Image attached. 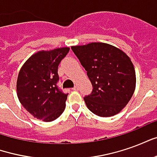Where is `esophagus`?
<instances>
[{
  "label": "esophagus",
  "mask_w": 157,
  "mask_h": 157,
  "mask_svg": "<svg viewBox=\"0 0 157 157\" xmlns=\"http://www.w3.org/2000/svg\"><path fill=\"white\" fill-rule=\"evenodd\" d=\"M73 90H74V91H78L79 90V87L78 86H74V87H73Z\"/></svg>",
  "instance_id": "obj_1"
}]
</instances>
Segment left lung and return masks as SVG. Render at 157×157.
Returning <instances> with one entry per match:
<instances>
[{
	"mask_svg": "<svg viewBox=\"0 0 157 157\" xmlns=\"http://www.w3.org/2000/svg\"><path fill=\"white\" fill-rule=\"evenodd\" d=\"M92 85L84 98L88 109L101 117H111L127 105L136 86L135 66L127 54L106 43L72 46Z\"/></svg>",
	"mask_w": 157,
	"mask_h": 157,
	"instance_id": "1",
	"label": "left lung"
}]
</instances>
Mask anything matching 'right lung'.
<instances>
[{
	"label": "right lung",
	"mask_w": 157,
	"mask_h": 157,
	"mask_svg": "<svg viewBox=\"0 0 157 157\" xmlns=\"http://www.w3.org/2000/svg\"><path fill=\"white\" fill-rule=\"evenodd\" d=\"M70 48L40 50L29 57L20 69L17 95L24 109L34 118L51 122L61 115L68 94L57 87L58 65Z\"/></svg>",
	"instance_id": "obj_1"
}]
</instances>
